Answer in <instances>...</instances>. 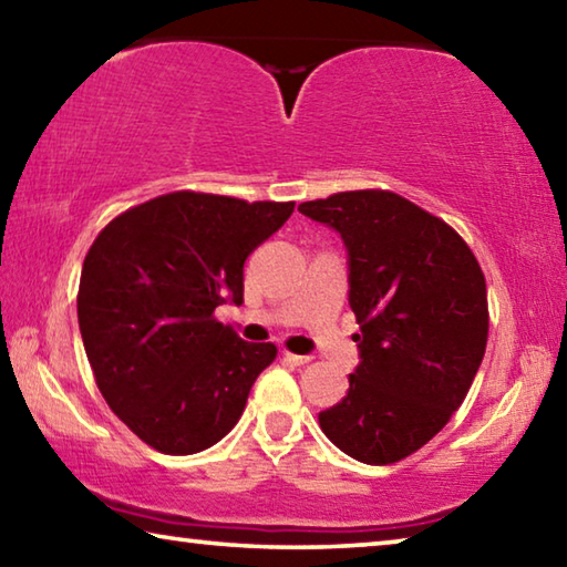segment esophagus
Segmentation results:
<instances>
[{"instance_id":"obj_1","label":"esophagus","mask_w":567,"mask_h":567,"mask_svg":"<svg viewBox=\"0 0 567 567\" xmlns=\"http://www.w3.org/2000/svg\"><path fill=\"white\" fill-rule=\"evenodd\" d=\"M282 354H285V360H290L292 364H307V362H310V358H307V354H295L290 350H285Z\"/></svg>"}]
</instances>
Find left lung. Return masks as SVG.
<instances>
[{
  "instance_id": "1",
  "label": "left lung",
  "mask_w": 567,
  "mask_h": 567,
  "mask_svg": "<svg viewBox=\"0 0 567 567\" xmlns=\"http://www.w3.org/2000/svg\"><path fill=\"white\" fill-rule=\"evenodd\" d=\"M297 209L344 239L360 324V364L320 427L344 455L392 465L430 443L473 385L491 324L485 275L453 227L390 189Z\"/></svg>"
}]
</instances>
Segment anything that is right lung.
<instances>
[{"label":"right lung","instance_id":"obj_1","mask_svg":"<svg viewBox=\"0 0 567 567\" xmlns=\"http://www.w3.org/2000/svg\"><path fill=\"white\" fill-rule=\"evenodd\" d=\"M295 203L179 189L124 209L82 265L76 318L102 398L142 443L192 455L237 425L272 342L215 318L243 302V267Z\"/></svg>","mask_w":567,"mask_h":567}]
</instances>
